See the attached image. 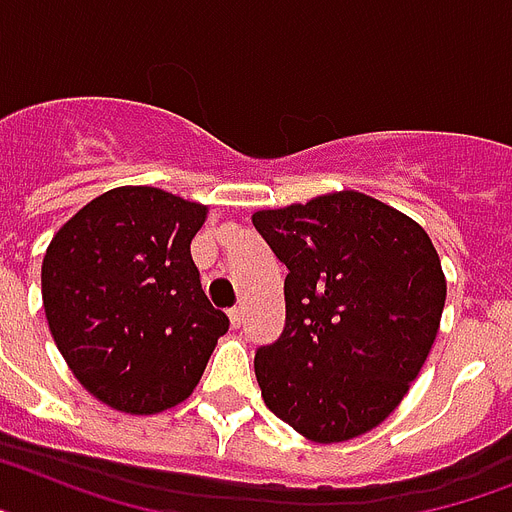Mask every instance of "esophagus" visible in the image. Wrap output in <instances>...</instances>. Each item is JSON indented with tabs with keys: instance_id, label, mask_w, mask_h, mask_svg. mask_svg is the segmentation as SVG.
<instances>
[{
	"instance_id": "1",
	"label": "esophagus",
	"mask_w": 512,
	"mask_h": 512,
	"mask_svg": "<svg viewBox=\"0 0 512 512\" xmlns=\"http://www.w3.org/2000/svg\"><path fill=\"white\" fill-rule=\"evenodd\" d=\"M227 316H230V324H232V327L238 329L240 322H243V308H238V306L230 308V311H227Z\"/></svg>"
}]
</instances>
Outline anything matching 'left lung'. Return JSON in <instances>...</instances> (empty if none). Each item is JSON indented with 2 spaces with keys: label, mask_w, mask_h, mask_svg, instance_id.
<instances>
[{
  "label": "left lung",
  "mask_w": 512,
  "mask_h": 512,
  "mask_svg": "<svg viewBox=\"0 0 512 512\" xmlns=\"http://www.w3.org/2000/svg\"><path fill=\"white\" fill-rule=\"evenodd\" d=\"M287 266L285 327L256 350L266 408L314 442H345L390 416L424 366L445 274L421 227L342 190L253 214Z\"/></svg>",
  "instance_id": "8db88e82"
}]
</instances>
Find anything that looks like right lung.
Masks as SVG:
<instances>
[{
    "label": "right lung",
    "instance_id": "obj_1",
    "mask_svg": "<svg viewBox=\"0 0 512 512\" xmlns=\"http://www.w3.org/2000/svg\"><path fill=\"white\" fill-rule=\"evenodd\" d=\"M204 219L206 206L128 185L83 206L46 248V322L67 366L101 403L125 413L180 403L230 329L190 256Z\"/></svg>",
    "mask_w": 512,
    "mask_h": 512
}]
</instances>
